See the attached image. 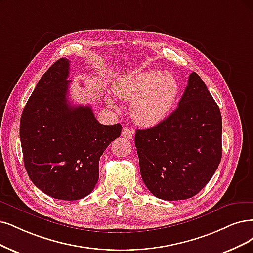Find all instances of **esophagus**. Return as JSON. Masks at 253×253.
Masks as SVG:
<instances>
[{"instance_id":"34e87169","label":"esophagus","mask_w":253,"mask_h":253,"mask_svg":"<svg viewBox=\"0 0 253 253\" xmlns=\"http://www.w3.org/2000/svg\"><path fill=\"white\" fill-rule=\"evenodd\" d=\"M133 133H134V131L132 129H130L128 127H124L123 131H122V136L126 139H131L133 136Z\"/></svg>"}]
</instances>
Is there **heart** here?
Masks as SVG:
<instances>
[{
    "mask_svg": "<svg viewBox=\"0 0 253 253\" xmlns=\"http://www.w3.org/2000/svg\"><path fill=\"white\" fill-rule=\"evenodd\" d=\"M116 95L132 101L131 116L137 124L153 126L162 122L173 108L179 91V83L171 73L148 70L122 76L114 82ZM114 106V101L108 99Z\"/></svg>",
    "mask_w": 253,
    "mask_h": 253,
    "instance_id": "heart-1",
    "label": "heart"
}]
</instances>
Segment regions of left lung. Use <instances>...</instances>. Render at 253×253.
<instances>
[{"label":"left lung","instance_id":"left-lung-1","mask_svg":"<svg viewBox=\"0 0 253 253\" xmlns=\"http://www.w3.org/2000/svg\"><path fill=\"white\" fill-rule=\"evenodd\" d=\"M144 183L155 197L184 200L211 179L222 157L221 112L203 80L193 72L172 114L152 128L136 130Z\"/></svg>","mask_w":253,"mask_h":253}]
</instances>
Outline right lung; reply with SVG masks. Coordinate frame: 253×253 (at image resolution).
Masks as SVG:
<instances>
[{"label":"right lung","instance_id":"add662e5","mask_svg":"<svg viewBox=\"0 0 253 253\" xmlns=\"http://www.w3.org/2000/svg\"><path fill=\"white\" fill-rule=\"evenodd\" d=\"M70 60L46 71L23 110L20 137L31 181L55 199L79 200L95 188L99 160L121 135L122 125H103L90 106L69 101Z\"/></svg>","mask_w":253,"mask_h":253}]
</instances>
